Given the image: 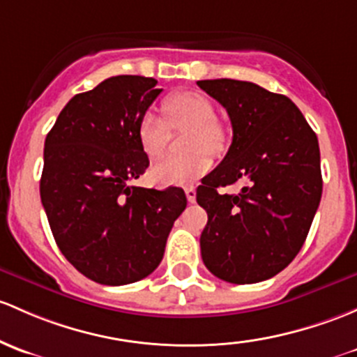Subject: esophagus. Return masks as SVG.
Returning a JSON list of instances; mask_svg holds the SVG:
<instances>
[{
	"instance_id": "34e87169",
	"label": "esophagus",
	"mask_w": 357,
	"mask_h": 357,
	"mask_svg": "<svg viewBox=\"0 0 357 357\" xmlns=\"http://www.w3.org/2000/svg\"><path fill=\"white\" fill-rule=\"evenodd\" d=\"M186 193V198H188L190 204H195V200H197V190L193 188V186H188V188L185 190Z\"/></svg>"
}]
</instances>
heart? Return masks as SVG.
Returning <instances> with one entry per match:
<instances>
[{"mask_svg": "<svg viewBox=\"0 0 357 357\" xmlns=\"http://www.w3.org/2000/svg\"><path fill=\"white\" fill-rule=\"evenodd\" d=\"M166 119L147 111L138 123V140L150 159L166 153L171 140V128H193L190 147L198 152L190 155H171L159 160L150 176L159 185H188L204 176L212 166L208 152L219 153L226 149L227 135L215 119V107L207 96L195 90H185L169 96L162 104Z\"/></svg>", "mask_w": 357, "mask_h": 357, "instance_id": "1", "label": "heart"}]
</instances>
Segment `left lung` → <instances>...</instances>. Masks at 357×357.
<instances>
[{
  "mask_svg": "<svg viewBox=\"0 0 357 357\" xmlns=\"http://www.w3.org/2000/svg\"><path fill=\"white\" fill-rule=\"evenodd\" d=\"M197 85L226 107L232 125L226 157L197 188L208 215L202 258L226 282H261L305 245L324 186L318 138L286 96L231 78ZM238 181L245 183L238 195L218 193Z\"/></svg>",
  "mask_w": 357,
  "mask_h": 357,
  "instance_id": "obj_1",
  "label": "left lung"
}]
</instances>
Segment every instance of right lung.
<instances>
[{
    "label": "right lung",
    "mask_w": 357,
    "mask_h": 357,
    "mask_svg": "<svg viewBox=\"0 0 357 357\" xmlns=\"http://www.w3.org/2000/svg\"><path fill=\"white\" fill-rule=\"evenodd\" d=\"M155 78L118 75L63 107L44 144L40 200L54 241L90 280L125 286L159 267L181 188H140L149 167L138 123L162 89Z\"/></svg>",
    "instance_id": "add662e5"
}]
</instances>
